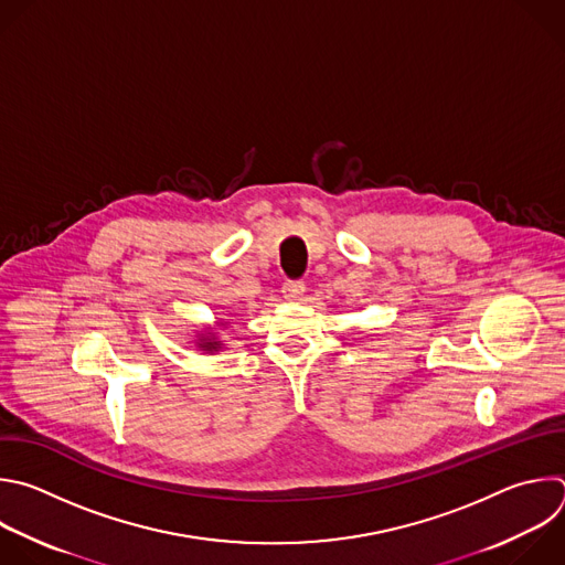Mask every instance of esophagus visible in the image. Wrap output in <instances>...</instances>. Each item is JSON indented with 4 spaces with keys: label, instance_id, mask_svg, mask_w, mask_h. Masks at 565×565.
<instances>
[{
    "label": "esophagus",
    "instance_id": "esophagus-1",
    "mask_svg": "<svg viewBox=\"0 0 565 565\" xmlns=\"http://www.w3.org/2000/svg\"><path fill=\"white\" fill-rule=\"evenodd\" d=\"M281 292L288 301H299L306 292V284L299 281V279H286L284 286H281Z\"/></svg>",
    "mask_w": 565,
    "mask_h": 565
}]
</instances>
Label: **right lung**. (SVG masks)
Segmentation results:
<instances>
[{
    "label": "right lung",
    "instance_id": "1",
    "mask_svg": "<svg viewBox=\"0 0 565 565\" xmlns=\"http://www.w3.org/2000/svg\"><path fill=\"white\" fill-rule=\"evenodd\" d=\"M198 345L202 348V350H209V352H213V350H220L222 348V341H217L215 339V334H206V337H202L200 341H198Z\"/></svg>",
    "mask_w": 565,
    "mask_h": 565
}]
</instances>
